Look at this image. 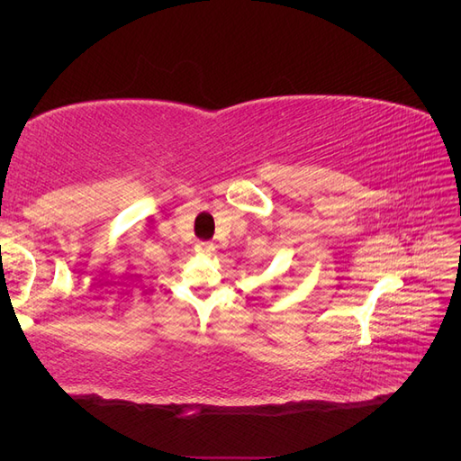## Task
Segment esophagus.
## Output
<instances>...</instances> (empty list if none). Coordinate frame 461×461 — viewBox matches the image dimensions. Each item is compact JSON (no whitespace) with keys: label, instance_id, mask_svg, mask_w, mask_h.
Instances as JSON below:
<instances>
[{"label":"esophagus","instance_id":"34e87169","mask_svg":"<svg viewBox=\"0 0 461 461\" xmlns=\"http://www.w3.org/2000/svg\"><path fill=\"white\" fill-rule=\"evenodd\" d=\"M196 252L200 256H212L215 252V246L212 242L202 240V242H196Z\"/></svg>","mask_w":461,"mask_h":461}]
</instances>
